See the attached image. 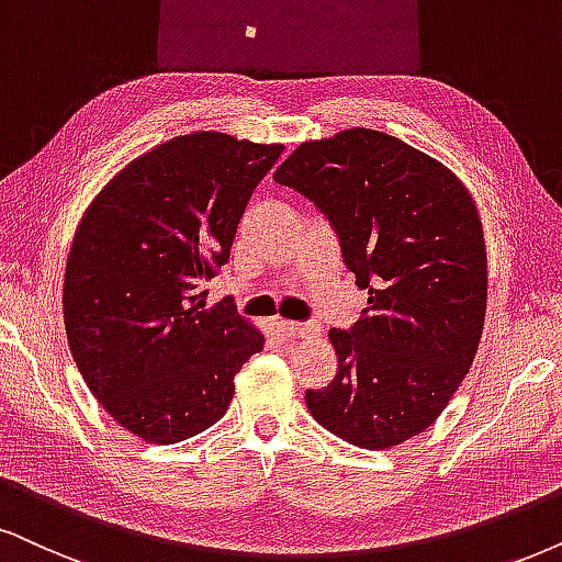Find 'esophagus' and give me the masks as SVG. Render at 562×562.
<instances>
[{
  "label": "esophagus",
  "instance_id": "esophagus-1",
  "mask_svg": "<svg viewBox=\"0 0 562 562\" xmlns=\"http://www.w3.org/2000/svg\"><path fill=\"white\" fill-rule=\"evenodd\" d=\"M280 329L288 339H303V337H308L311 331H314L308 324H301V322H282Z\"/></svg>",
  "mask_w": 562,
  "mask_h": 562
}]
</instances>
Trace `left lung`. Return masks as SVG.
Wrapping results in <instances>:
<instances>
[{
  "mask_svg": "<svg viewBox=\"0 0 562 562\" xmlns=\"http://www.w3.org/2000/svg\"><path fill=\"white\" fill-rule=\"evenodd\" d=\"M274 181L329 220L368 290L360 322L329 331L337 375L305 404L347 443L392 449L432 425L477 352L487 301L477 207L449 168L373 130L305 142Z\"/></svg>",
  "mask_w": 562,
  "mask_h": 562,
  "instance_id": "obj_1",
  "label": "left lung"
}]
</instances>
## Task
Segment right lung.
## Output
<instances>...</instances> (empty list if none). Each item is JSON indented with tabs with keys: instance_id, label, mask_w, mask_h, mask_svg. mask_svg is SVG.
Segmentation results:
<instances>
[{
	"instance_id": "right-lung-1",
	"label": "right lung",
	"mask_w": 562,
	"mask_h": 562,
	"mask_svg": "<svg viewBox=\"0 0 562 562\" xmlns=\"http://www.w3.org/2000/svg\"><path fill=\"white\" fill-rule=\"evenodd\" d=\"M282 145L199 132L155 147L90 204L64 274V326L103 409L150 443L207 430L265 337L202 285L228 265Z\"/></svg>"
}]
</instances>
